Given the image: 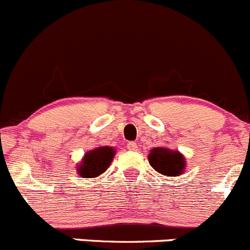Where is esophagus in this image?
Segmentation results:
<instances>
[{
    "label": "esophagus",
    "mask_w": 250,
    "mask_h": 250,
    "mask_svg": "<svg viewBox=\"0 0 250 250\" xmlns=\"http://www.w3.org/2000/svg\"><path fill=\"white\" fill-rule=\"evenodd\" d=\"M127 149L128 150H137L138 145L136 142H128L127 143Z\"/></svg>",
    "instance_id": "obj_1"
}]
</instances>
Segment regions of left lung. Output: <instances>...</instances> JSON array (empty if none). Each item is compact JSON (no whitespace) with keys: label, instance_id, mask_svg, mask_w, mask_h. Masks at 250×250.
Masks as SVG:
<instances>
[{"label":"left lung","instance_id":"obj_1","mask_svg":"<svg viewBox=\"0 0 250 250\" xmlns=\"http://www.w3.org/2000/svg\"><path fill=\"white\" fill-rule=\"evenodd\" d=\"M148 162L155 171L169 177L182 175L186 169V159L182 153L167 147H155L150 149Z\"/></svg>","mask_w":250,"mask_h":250}]
</instances>
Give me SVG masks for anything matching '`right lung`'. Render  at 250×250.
Wrapping results in <instances>:
<instances>
[{
    "mask_svg": "<svg viewBox=\"0 0 250 250\" xmlns=\"http://www.w3.org/2000/svg\"><path fill=\"white\" fill-rule=\"evenodd\" d=\"M115 153V148L109 146H100L88 150L76 167L78 175L83 179H95L101 176L113 162Z\"/></svg>",
    "mask_w": 250,
    "mask_h": 250,
    "instance_id": "1",
    "label": "right lung"
}]
</instances>
